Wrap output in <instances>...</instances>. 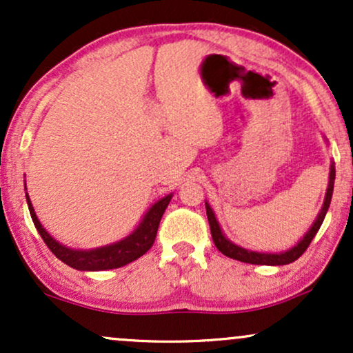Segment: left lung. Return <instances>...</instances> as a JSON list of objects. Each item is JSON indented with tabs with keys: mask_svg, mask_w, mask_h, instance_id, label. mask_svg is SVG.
I'll return each mask as SVG.
<instances>
[{
	"mask_svg": "<svg viewBox=\"0 0 353 353\" xmlns=\"http://www.w3.org/2000/svg\"><path fill=\"white\" fill-rule=\"evenodd\" d=\"M334 181H335V168L332 165L330 168V181H329V189H327V196H325V202H323V208L320 210L317 221L314 222L312 229L307 232V236L299 242L294 249L287 250L283 254H261V252H252V250H245L242 247H239L232 242L228 241L224 236H222V230L219 228L216 216H214L212 209H210L209 204H205V212H208V219H209V225H210V234H212V241L214 244L222 254L228 255L230 259H236V261L241 262H247V264H257V265H285V264H292L294 261H297L301 255L305 252L307 247L310 245L312 239L315 237L317 230L322 225L323 219H325L327 210H329L330 201H332V192H334Z\"/></svg>",
	"mask_w": 353,
	"mask_h": 353,
	"instance_id": "left-lung-1",
	"label": "left lung"
}]
</instances>
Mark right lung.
<instances>
[{"label": "right lung", "instance_id": "1", "mask_svg": "<svg viewBox=\"0 0 353 353\" xmlns=\"http://www.w3.org/2000/svg\"><path fill=\"white\" fill-rule=\"evenodd\" d=\"M172 194L165 196L164 199L152 205L149 209V212L145 214L143 222L139 224L134 232L129 237H125L124 241L117 242V244L101 247V249L94 250H72L68 247L61 245L59 242H56L46 230L43 229V225L39 224L38 217H36L33 205H31L30 197L26 194L28 208H30L31 219L34 222V228L38 229L39 236L44 241V244L48 245V249L51 250L59 261H63L64 264L72 267V269L78 270H108V269H117V267H123L129 262L136 261L141 255H144L151 249L154 241H156L157 228H159L161 217H163L165 208L171 202Z\"/></svg>", "mask_w": 353, "mask_h": 353}]
</instances>
